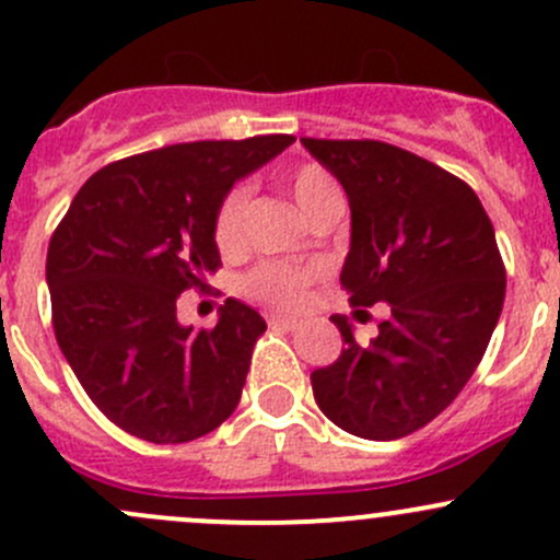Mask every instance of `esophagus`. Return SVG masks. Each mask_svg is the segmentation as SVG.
<instances>
[{
	"mask_svg": "<svg viewBox=\"0 0 560 560\" xmlns=\"http://www.w3.org/2000/svg\"><path fill=\"white\" fill-rule=\"evenodd\" d=\"M268 325L273 327V329H295L298 327V319H292V316H270L268 319Z\"/></svg>",
	"mask_w": 560,
	"mask_h": 560,
	"instance_id": "1",
	"label": "esophagus"
}]
</instances>
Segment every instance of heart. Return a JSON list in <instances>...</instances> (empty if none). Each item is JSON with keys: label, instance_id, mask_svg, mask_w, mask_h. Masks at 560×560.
<instances>
[{"label": "heart", "instance_id": "heart-1", "mask_svg": "<svg viewBox=\"0 0 560 560\" xmlns=\"http://www.w3.org/2000/svg\"><path fill=\"white\" fill-rule=\"evenodd\" d=\"M292 198L308 214L316 203L325 201L332 192H340L335 179L319 163H300L287 176ZM249 206V187L235 185L222 196L214 211V241L220 252L233 255L244 244V214ZM314 279V268L295 262H262L249 270L244 279V292L276 308H298L305 298V287Z\"/></svg>", "mask_w": 560, "mask_h": 560}]
</instances>
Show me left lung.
<instances>
[{
  "label": "left lung",
  "instance_id": "left-lung-1",
  "mask_svg": "<svg viewBox=\"0 0 560 560\" xmlns=\"http://www.w3.org/2000/svg\"><path fill=\"white\" fill-rule=\"evenodd\" d=\"M338 176L351 206L340 284L354 316L388 303L368 343L332 316L346 349L311 373L316 405L364 440L427 427L472 378L504 305V262L472 187L408 150L373 139H300Z\"/></svg>",
  "mask_w": 560,
  "mask_h": 560
}]
</instances>
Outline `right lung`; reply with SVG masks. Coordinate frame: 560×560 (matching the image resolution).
Wrapping results in <instances>:
<instances>
[{
    "label": "right lung",
    "mask_w": 560,
    "mask_h": 560,
    "mask_svg": "<svg viewBox=\"0 0 560 560\" xmlns=\"http://www.w3.org/2000/svg\"><path fill=\"white\" fill-rule=\"evenodd\" d=\"M295 141H190L96 172L47 246L52 329L88 397L155 445L190 443L233 413L265 319L228 298L214 329L179 325L176 300L220 268L214 211Z\"/></svg>",
    "instance_id": "obj_1"
}]
</instances>
